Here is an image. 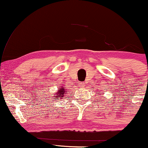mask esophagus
Returning <instances> with one entry per match:
<instances>
[{
  "label": "esophagus",
  "mask_w": 148,
  "mask_h": 148,
  "mask_svg": "<svg viewBox=\"0 0 148 148\" xmlns=\"http://www.w3.org/2000/svg\"><path fill=\"white\" fill-rule=\"evenodd\" d=\"M79 85H81V86H84V83H79Z\"/></svg>",
  "instance_id": "obj_1"
}]
</instances>
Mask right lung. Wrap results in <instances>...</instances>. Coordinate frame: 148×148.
Listing matches in <instances>:
<instances>
[{"instance_id": "obj_1", "label": "right lung", "mask_w": 148, "mask_h": 148, "mask_svg": "<svg viewBox=\"0 0 148 148\" xmlns=\"http://www.w3.org/2000/svg\"><path fill=\"white\" fill-rule=\"evenodd\" d=\"M66 92L65 90H64L63 88H61V89L59 90H58V92H57L58 94H56V95H57L56 97H58V96L62 97L61 96V95H62V96H63L64 94V92Z\"/></svg>"}]
</instances>
